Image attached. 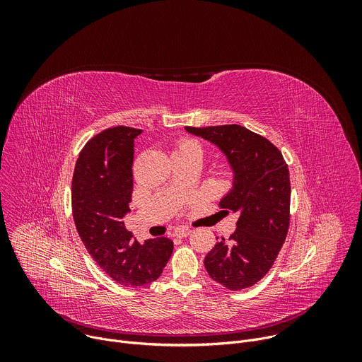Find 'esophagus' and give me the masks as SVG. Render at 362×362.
Wrapping results in <instances>:
<instances>
[{
	"instance_id": "obj_1",
	"label": "esophagus",
	"mask_w": 362,
	"mask_h": 362,
	"mask_svg": "<svg viewBox=\"0 0 362 362\" xmlns=\"http://www.w3.org/2000/svg\"><path fill=\"white\" fill-rule=\"evenodd\" d=\"M190 233H192V229H189V228H177L175 230V236H179V238H186Z\"/></svg>"
}]
</instances>
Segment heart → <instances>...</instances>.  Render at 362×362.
Segmentation results:
<instances>
[{
  "mask_svg": "<svg viewBox=\"0 0 362 362\" xmlns=\"http://www.w3.org/2000/svg\"><path fill=\"white\" fill-rule=\"evenodd\" d=\"M190 151H199V153H202V147H200L199 141L186 137V139H180V140L176 143L173 153H190Z\"/></svg>",
  "mask_w": 362,
  "mask_h": 362,
  "instance_id": "obj_1",
  "label": "heart"
}]
</instances>
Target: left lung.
<instances>
[{
  "label": "left lung",
  "instance_id": "1",
  "mask_svg": "<svg viewBox=\"0 0 362 362\" xmlns=\"http://www.w3.org/2000/svg\"><path fill=\"white\" fill-rule=\"evenodd\" d=\"M186 130L219 146L235 175L233 189L219 206L226 214H239L236 230L206 255L204 268L226 289L253 286L269 272L288 235V165L274 143L243 126H187Z\"/></svg>",
  "mask_w": 362,
  "mask_h": 362
}]
</instances>
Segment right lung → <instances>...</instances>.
<instances>
[{"instance_id": "add662e5", "label": "right lung", "mask_w": 362, "mask_h": 362, "mask_svg": "<svg viewBox=\"0 0 362 362\" xmlns=\"http://www.w3.org/2000/svg\"><path fill=\"white\" fill-rule=\"evenodd\" d=\"M141 132L116 126L93 136L78 154L71 183L73 218L87 252L124 286L156 281L173 252L169 238L140 243L123 222L133 192L134 139Z\"/></svg>"}]
</instances>
